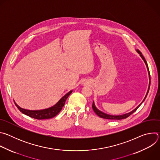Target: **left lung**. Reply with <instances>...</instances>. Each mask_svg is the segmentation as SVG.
Segmentation results:
<instances>
[{"label": "left lung", "instance_id": "left-lung-1", "mask_svg": "<svg viewBox=\"0 0 160 160\" xmlns=\"http://www.w3.org/2000/svg\"><path fill=\"white\" fill-rule=\"evenodd\" d=\"M137 52H138L140 54L141 57L142 58V59L144 60V62H145V64H146V66H147L148 71V73H149V80H150V73H149V68H148V66L147 62H146V59H145L144 57V56H143V55L142 54V53H141L139 50H137ZM150 84H151V81H149V87H148V92H147V94H146V96H145V98H144V100L142 101V102H141V104H140L138 107H137L135 109H134L133 111H132L131 112H128V113L124 114V115H117V116L108 115V114H106V113H104V112H102V111H99V109H98L96 108V107L95 106V104H94V102H93V103H92V109H93L94 111L96 112V115H98L99 117H101V118H102L108 119V120H122V119L127 118V117H128L129 116H130L132 113H133V112H134L137 109H138V108L141 105V104L144 101V100L146 99V97H147V95H148V92H149V87H150Z\"/></svg>", "mask_w": 160, "mask_h": 160}]
</instances>
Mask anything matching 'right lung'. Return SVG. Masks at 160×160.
Returning a JSON list of instances; mask_svg holds the SVG:
<instances>
[{
  "label": "right lung",
  "mask_w": 160,
  "mask_h": 160,
  "mask_svg": "<svg viewBox=\"0 0 160 160\" xmlns=\"http://www.w3.org/2000/svg\"><path fill=\"white\" fill-rule=\"evenodd\" d=\"M72 92V90L70 91L69 92H68L65 96H64L58 102L57 104H56L54 106L42 110H37V111H32V110H28L25 109H22L20 108L18 104H16L18 109L22 112L25 114V115L35 118L37 120H44V119H49L54 117L56 116L61 111L62 109V108L64 106L65 102L71 93Z\"/></svg>",
  "instance_id": "add662e5"
}]
</instances>
